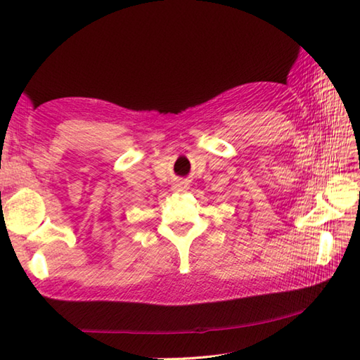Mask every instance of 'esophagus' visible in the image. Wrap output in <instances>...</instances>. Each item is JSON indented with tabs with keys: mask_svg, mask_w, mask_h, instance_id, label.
I'll return each mask as SVG.
<instances>
[{
	"mask_svg": "<svg viewBox=\"0 0 360 360\" xmlns=\"http://www.w3.org/2000/svg\"><path fill=\"white\" fill-rule=\"evenodd\" d=\"M187 187H188V184L186 181H176V182H173L172 190L173 192H184V190H187Z\"/></svg>",
	"mask_w": 360,
	"mask_h": 360,
	"instance_id": "34e87169",
	"label": "esophagus"
}]
</instances>
